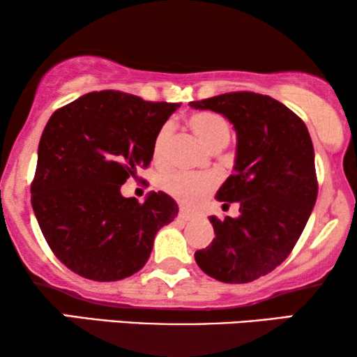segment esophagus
<instances>
[{
  "mask_svg": "<svg viewBox=\"0 0 357 357\" xmlns=\"http://www.w3.org/2000/svg\"><path fill=\"white\" fill-rule=\"evenodd\" d=\"M178 219H180V221H185V222H187V221H190V219H193V214L192 213H190V211H187V209H180V211H178Z\"/></svg>",
  "mask_w": 357,
  "mask_h": 357,
  "instance_id": "34e87169",
  "label": "esophagus"
}]
</instances>
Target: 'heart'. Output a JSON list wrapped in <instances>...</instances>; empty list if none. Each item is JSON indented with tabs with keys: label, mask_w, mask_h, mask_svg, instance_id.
Returning a JSON list of instances; mask_svg holds the SVG:
<instances>
[{
	"label": "heart",
	"mask_w": 357,
	"mask_h": 357,
	"mask_svg": "<svg viewBox=\"0 0 357 357\" xmlns=\"http://www.w3.org/2000/svg\"><path fill=\"white\" fill-rule=\"evenodd\" d=\"M190 130L208 146L209 149H222L231 139V126L224 116L214 112H195L188 116ZM172 125L164 123L158 130L153 141V155L158 162H162L167 155L170 139H172ZM160 188L178 203L187 206H197L204 197L216 188L218 177L214 174H188L167 172L159 180Z\"/></svg>",
	"instance_id": "1"
}]
</instances>
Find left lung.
<instances>
[{
	"instance_id": "obj_1",
	"label": "left lung",
	"mask_w": 357,
	"mask_h": 357,
	"mask_svg": "<svg viewBox=\"0 0 357 357\" xmlns=\"http://www.w3.org/2000/svg\"><path fill=\"white\" fill-rule=\"evenodd\" d=\"M190 105L222 114L237 133L236 172L216 198L222 208L237 202L238 216L209 218L216 237L195 252V260L218 281L258 280L286 260L314 209L319 183L309 130L284 104L255 92H227Z\"/></svg>"
}]
</instances>
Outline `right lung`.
Segmentation results:
<instances>
[{
    "label": "right lung",
    "mask_w": 357,
    "mask_h": 357,
    "mask_svg": "<svg viewBox=\"0 0 357 357\" xmlns=\"http://www.w3.org/2000/svg\"><path fill=\"white\" fill-rule=\"evenodd\" d=\"M180 104L120 91L89 92L50 116L38 143L32 208L63 265L92 281L139 271L154 237L177 216L169 195L121 197L126 178L153 160V141Z\"/></svg>",
    "instance_id": "obj_1"
}]
</instances>
